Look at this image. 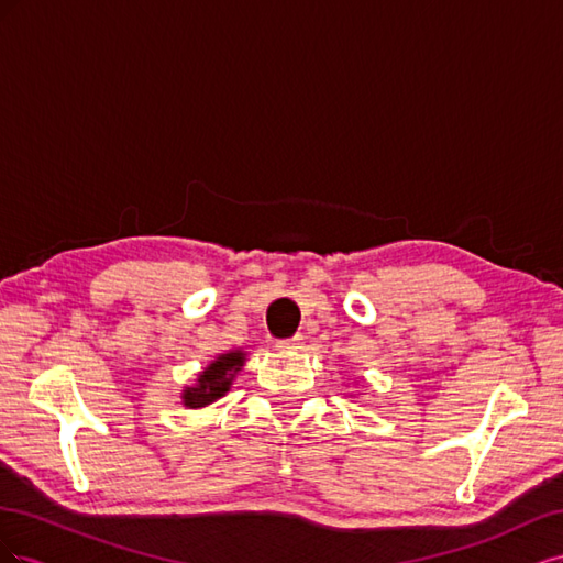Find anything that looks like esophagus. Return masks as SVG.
<instances>
[{
	"instance_id": "34e87169",
	"label": "esophagus",
	"mask_w": 563,
	"mask_h": 563,
	"mask_svg": "<svg viewBox=\"0 0 563 563\" xmlns=\"http://www.w3.org/2000/svg\"><path fill=\"white\" fill-rule=\"evenodd\" d=\"M279 352H300L302 350V338H288V340H279L277 343Z\"/></svg>"
}]
</instances>
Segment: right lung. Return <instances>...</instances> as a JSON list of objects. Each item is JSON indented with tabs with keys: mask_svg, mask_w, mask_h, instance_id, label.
<instances>
[{
	"mask_svg": "<svg viewBox=\"0 0 563 563\" xmlns=\"http://www.w3.org/2000/svg\"><path fill=\"white\" fill-rule=\"evenodd\" d=\"M244 364H246V352L242 347L218 354L211 364H207L197 373L195 385H187L180 389L183 406L203 408L218 401L220 397H225L236 378V373L242 371Z\"/></svg>",
	"mask_w": 563,
	"mask_h": 563,
	"instance_id": "right-lung-1",
	"label": "right lung"
}]
</instances>
